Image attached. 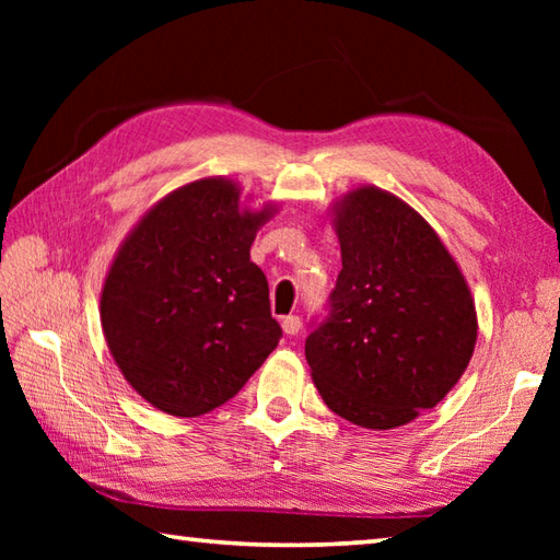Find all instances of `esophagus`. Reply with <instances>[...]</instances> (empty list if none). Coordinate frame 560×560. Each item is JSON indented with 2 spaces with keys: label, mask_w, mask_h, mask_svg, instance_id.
Returning a JSON list of instances; mask_svg holds the SVG:
<instances>
[{
  "label": "esophagus",
  "mask_w": 560,
  "mask_h": 560,
  "mask_svg": "<svg viewBox=\"0 0 560 560\" xmlns=\"http://www.w3.org/2000/svg\"><path fill=\"white\" fill-rule=\"evenodd\" d=\"M281 327H283V331H287L289 337L299 335V329H301V317H299V315H287V317L281 319Z\"/></svg>",
  "instance_id": "34e87169"
}]
</instances>
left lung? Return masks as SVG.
<instances>
[{
  "mask_svg": "<svg viewBox=\"0 0 560 560\" xmlns=\"http://www.w3.org/2000/svg\"><path fill=\"white\" fill-rule=\"evenodd\" d=\"M335 223L341 271L305 359L331 411L387 431L455 387L477 343V311L435 231L395 195L355 189Z\"/></svg>",
  "mask_w": 560,
  "mask_h": 560,
  "instance_id": "obj_1",
  "label": "left lung"
}]
</instances>
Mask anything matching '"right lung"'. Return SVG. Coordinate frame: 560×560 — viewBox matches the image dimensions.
<instances>
[{"mask_svg":"<svg viewBox=\"0 0 560 560\" xmlns=\"http://www.w3.org/2000/svg\"><path fill=\"white\" fill-rule=\"evenodd\" d=\"M237 201L223 177L175 189L129 233L105 279L113 359L165 413L192 419L233 399L283 335L265 271L249 261L269 211Z\"/></svg>","mask_w":560,"mask_h":560,"instance_id":"1","label":"right lung"}]
</instances>
